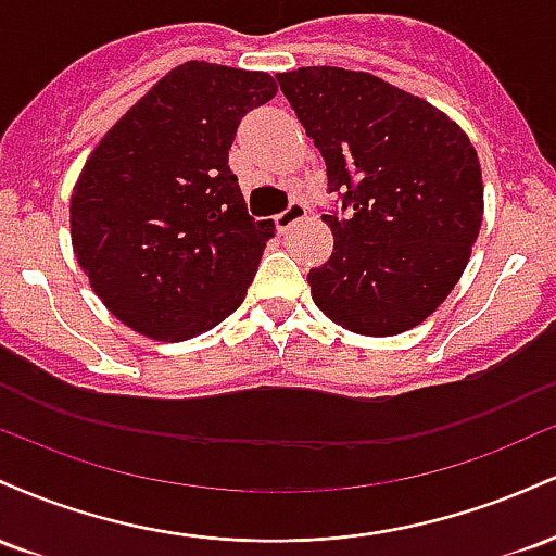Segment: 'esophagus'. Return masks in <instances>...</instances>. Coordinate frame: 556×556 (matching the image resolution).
<instances>
[{"label":"esophagus","instance_id":"obj_1","mask_svg":"<svg viewBox=\"0 0 556 556\" xmlns=\"http://www.w3.org/2000/svg\"><path fill=\"white\" fill-rule=\"evenodd\" d=\"M305 214H308V206H305L303 201H290L285 212L274 216V227H277V232H287V229L298 225L300 219H305Z\"/></svg>","mask_w":556,"mask_h":556}]
</instances>
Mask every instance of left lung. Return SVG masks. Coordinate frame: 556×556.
Instances as JSON below:
<instances>
[{
	"instance_id": "obj_1",
	"label": "left lung",
	"mask_w": 556,
	"mask_h": 556,
	"mask_svg": "<svg viewBox=\"0 0 556 556\" xmlns=\"http://www.w3.org/2000/svg\"><path fill=\"white\" fill-rule=\"evenodd\" d=\"M277 80L340 201L321 216L334 251L308 271L314 303L358 334L418 327L457 285L481 229L476 149L429 101L368 73L298 67Z\"/></svg>"
}]
</instances>
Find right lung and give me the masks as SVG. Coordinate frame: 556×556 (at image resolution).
<instances>
[{
    "mask_svg": "<svg viewBox=\"0 0 556 556\" xmlns=\"http://www.w3.org/2000/svg\"><path fill=\"white\" fill-rule=\"evenodd\" d=\"M274 93L266 73L185 62L88 156L70 201L75 258L130 329L190 340L245 300L274 227L248 214L229 149Z\"/></svg>",
    "mask_w": 556,
    "mask_h": 556,
    "instance_id": "right-lung-1",
    "label": "right lung"
}]
</instances>
